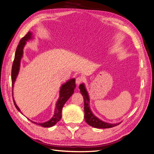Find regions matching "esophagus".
<instances>
[{
  "instance_id": "obj_1",
  "label": "esophagus",
  "mask_w": 154,
  "mask_h": 154,
  "mask_svg": "<svg viewBox=\"0 0 154 154\" xmlns=\"http://www.w3.org/2000/svg\"><path fill=\"white\" fill-rule=\"evenodd\" d=\"M83 81H84V79H83L82 77H78L76 79L75 82H76L77 85H78V86H79V84H81V83L83 82Z\"/></svg>"
}]
</instances>
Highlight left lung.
Instances as JSON below:
<instances>
[{"mask_svg": "<svg viewBox=\"0 0 154 154\" xmlns=\"http://www.w3.org/2000/svg\"><path fill=\"white\" fill-rule=\"evenodd\" d=\"M79 89H80V92L82 94L84 101V118L85 121L87 122L89 126L96 128H110L115 127L117 125L120 124L121 122L117 124H109L106 123L103 121H101L100 119L96 117L93 115L91 110H90L89 108V96L88 94L87 91L85 88L84 84H81L79 86Z\"/></svg>", "mask_w": 154, "mask_h": 154, "instance_id": "obj_1", "label": "left lung"}]
</instances>
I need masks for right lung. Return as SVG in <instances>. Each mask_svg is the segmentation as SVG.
Returning <instances> with one entry per match:
<instances>
[{
  "label": "right lung",
  "instance_id": "obj_1",
  "mask_svg": "<svg viewBox=\"0 0 154 154\" xmlns=\"http://www.w3.org/2000/svg\"><path fill=\"white\" fill-rule=\"evenodd\" d=\"M31 37H32V33L30 32H28L26 35L20 40V41L18 45V47H17L16 53H15V56H14V60L13 61V63L12 66V70H11V81H12L13 88V85L15 82L16 77L18 75V72L20 70V60L23 56V49L24 45L26 44V41H27L28 40L30 39ZM75 80L74 79H70V81H67L65 84L62 85V86L61 87V89H60V98L58 101H57L56 105V109L54 111V116L53 117L52 119H51L49 121L44 122V123H37L35 122H33L30 120V121L33 123H35V124L39 125V126H42L44 128H50V127L53 126L54 125H55L61 119V110L63 109V105L66 103V101L69 99V98L73 94V93H74V89H75ZM13 99L14 101V104L17 110L20 112V110L18 108V106L16 105L15 103L13 97Z\"/></svg>",
  "mask_w": 154,
  "mask_h": 154
}]
</instances>
